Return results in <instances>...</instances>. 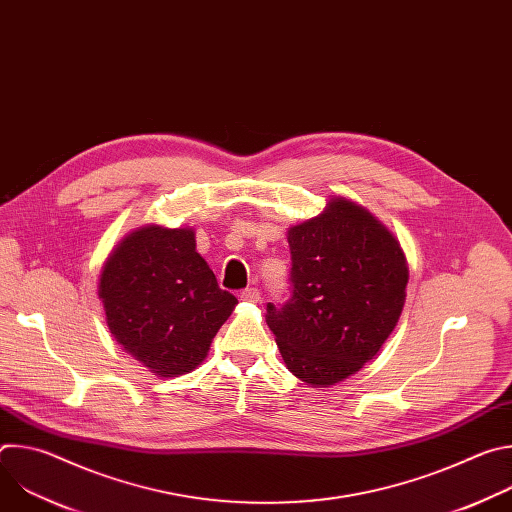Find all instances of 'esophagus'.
Segmentation results:
<instances>
[{
    "instance_id": "34e87169",
    "label": "esophagus",
    "mask_w": 512,
    "mask_h": 512,
    "mask_svg": "<svg viewBox=\"0 0 512 512\" xmlns=\"http://www.w3.org/2000/svg\"><path fill=\"white\" fill-rule=\"evenodd\" d=\"M241 300H243V302L257 304V302L261 300V296H259V289H255V287H247V289H243V291H241Z\"/></svg>"
}]
</instances>
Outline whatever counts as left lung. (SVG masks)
<instances>
[{
    "instance_id": "1",
    "label": "left lung",
    "mask_w": 512,
    "mask_h": 512,
    "mask_svg": "<svg viewBox=\"0 0 512 512\" xmlns=\"http://www.w3.org/2000/svg\"><path fill=\"white\" fill-rule=\"evenodd\" d=\"M291 298L267 304V326L285 367L312 387L358 373L395 330L407 261L393 233L360 204L332 198L287 231Z\"/></svg>"
}]
</instances>
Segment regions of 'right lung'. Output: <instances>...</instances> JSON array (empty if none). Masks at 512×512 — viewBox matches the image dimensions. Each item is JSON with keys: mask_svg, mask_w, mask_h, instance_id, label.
<instances>
[{"mask_svg": "<svg viewBox=\"0 0 512 512\" xmlns=\"http://www.w3.org/2000/svg\"><path fill=\"white\" fill-rule=\"evenodd\" d=\"M107 326L158 377L194 371L237 298L196 253L194 231L145 225L109 255L99 279Z\"/></svg>", "mask_w": 512, "mask_h": 512, "instance_id": "obj_1", "label": "right lung"}]
</instances>
